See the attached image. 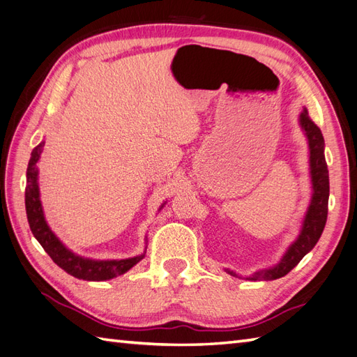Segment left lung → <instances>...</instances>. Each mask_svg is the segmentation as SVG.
Masks as SVG:
<instances>
[{"label":"left lung","instance_id":"8db88e82","mask_svg":"<svg viewBox=\"0 0 357 357\" xmlns=\"http://www.w3.org/2000/svg\"><path fill=\"white\" fill-rule=\"evenodd\" d=\"M298 123L307 138L309 144V170H310V182H312V197L307 206V211L304 214L301 222L300 234L289 245L286 252L281 257L280 261L272 268L260 269L254 272L251 277L246 280L251 281H269L284 277L286 273L291 272L298 263L301 261L303 257L313 250V246L318 243V240L324 231L328 213V169L324 156V137L321 134V129L312 121L309 117V111L303 107L298 117ZM229 275L237 277L233 271L225 269Z\"/></svg>","mask_w":357,"mask_h":357}]
</instances>
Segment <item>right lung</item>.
I'll list each match as a JSON object with an SVG mask.
<instances>
[{"label": "right lung", "mask_w": 357, "mask_h": 357, "mask_svg": "<svg viewBox=\"0 0 357 357\" xmlns=\"http://www.w3.org/2000/svg\"><path fill=\"white\" fill-rule=\"evenodd\" d=\"M45 141L39 143L35 149H33L29 167H27V185H26V211L29 225L33 236L36 237L40 246L44 248L45 252L52 257V260L62 268L66 273L76 277L79 280L86 281H106L115 278L119 275H123L124 272H128L130 268H134L138 261L144 259V254H139L130 259H121V260H94L86 259L76 252L68 250L61 240L57 237L52 228L48 227V223L44 216L43 202H40L39 195V184H38V161L43 153V147ZM164 204L160 206L162 208Z\"/></svg>", "instance_id": "add662e5"}]
</instances>
